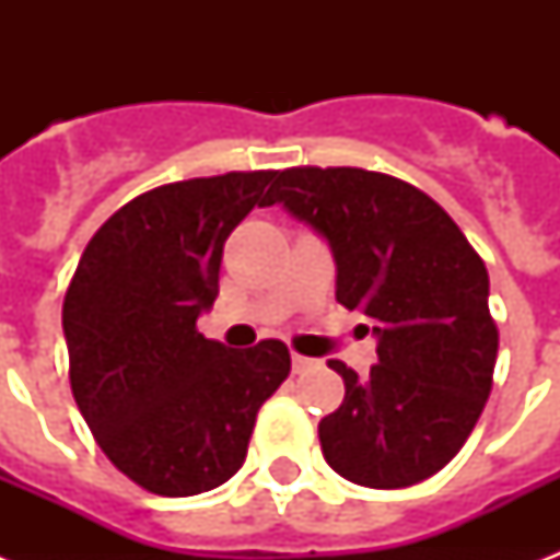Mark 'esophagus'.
<instances>
[{"mask_svg":"<svg viewBox=\"0 0 560 560\" xmlns=\"http://www.w3.org/2000/svg\"><path fill=\"white\" fill-rule=\"evenodd\" d=\"M307 369H314V360L302 358V354H293V372L302 374V372H307Z\"/></svg>","mask_w":560,"mask_h":560,"instance_id":"1","label":"esophagus"}]
</instances>
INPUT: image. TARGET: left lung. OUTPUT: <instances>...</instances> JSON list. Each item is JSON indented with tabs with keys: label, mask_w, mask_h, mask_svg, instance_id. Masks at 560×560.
Wrapping results in <instances>:
<instances>
[{
	"label": "left lung",
	"mask_w": 560,
	"mask_h": 560,
	"mask_svg": "<svg viewBox=\"0 0 560 560\" xmlns=\"http://www.w3.org/2000/svg\"><path fill=\"white\" fill-rule=\"evenodd\" d=\"M272 202L328 241L337 302L369 316L377 337L369 377L328 360L346 398L319 421L325 462L366 488L433 477L468 442L494 383L486 264L439 202L389 174L288 168Z\"/></svg>",
	"instance_id": "1"
}]
</instances>
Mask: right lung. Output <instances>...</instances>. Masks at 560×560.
I'll return each instance as SVG.
<instances>
[{
    "label": "right lung",
    "instance_id": "1",
    "mask_svg": "<svg viewBox=\"0 0 560 560\" xmlns=\"http://www.w3.org/2000/svg\"><path fill=\"white\" fill-rule=\"evenodd\" d=\"M272 177L232 171L139 194L92 235L69 281L74 404L107 459L151 494L223 486L290 374L281 340L232 351L197 331L218 299L223 244Z\"/></svg>",
    "mask_w": 560,
    "mask_h": 560
}]
</instances>
